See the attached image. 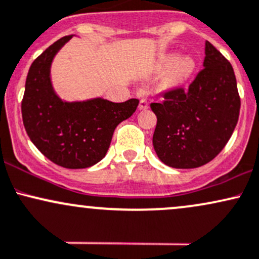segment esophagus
<instances>
[{"instance_id": "1", "label": "esophagus", "mask_w": 259, "mask_h": 259, "mask_svg": "<svg viewBox=\"0 0 259 259\" xmlns=\"http://www.w3.org/2000/svg\"><path fill=\"white\" fill-rule=\"evenodd\" d=\"M138 94L141 95L142 92H138ZM148 107H149V104H148L147 100H144V99H142L141 101H139V105H138V109L139 110H147Z\"/></svg>"}]
</instances>
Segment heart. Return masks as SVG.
Listing matches in <instances>:
<instances>
[{"instance_id": "b5f03b06", "label": "heart", "mask_w": 259, "mask_h": 259, "mask_svg": "<svg viewBox=\"0 0 259 259\" xmlns=\"http://www.w3.org/2000/svg\"><path fill=\"white\" fill-rule=\"evenodd\" d=\"M167 84L170 87H177L190 78L193 73L194 61L188 56H182L179 59L177 54H170L164 56L160 61L161 71H168Z\"/></svg>"}]
</instances>
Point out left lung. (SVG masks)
<instances>
[{
    "mask_svg": "<svg viewBox=\"0 0 259 259\" xmlns=\"http://www.w3.org/2000/svg\"><path fill=\"white\" fill-rule=\"evenodd\" d=\"M204 68L187 91L166 92L161 103H152L156 115L153 145L165 165L194 168L207 164L230 139L241 101L234 69L228 60L205 41Z\"/></svg>",
    "mask_w": 259,
    "mask_h": 259,
    "instance_id": "obj_1",
    "label": "left lung"
}]
</instances>
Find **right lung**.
Listing matches in <instances>:
<instances>
[{"label": "right lung", "instance_id": "add662e5", "mask_svg": "<svg viewBox=\"0 0 259 259\" xmlns=\"http://www.w3.org/2000/svg\"><path fill=\"white\" fill-rule=\"evenodd\" d=\"M71 37H61L31 63L22 117L30 141L49 160L66 168H85L106 155L115 128L133 115L139 100H61L52 88L50 67L55 55Z\"/></svg>", "mask_w": 259, "mask_h": 259}]
</instances>
